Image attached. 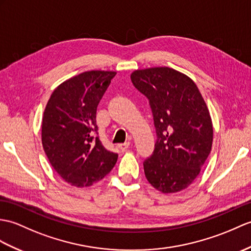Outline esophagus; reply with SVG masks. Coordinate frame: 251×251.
Instances as JSON below:
<instances>
[{"label": "esophagus", "instance_id": "esophagus-1", "mask_svg": "<svg viewBox=\"0 0 251 251\" xmlns=\"http://www.w3.org/2000/svg\"><path fill=\"white\" fill-rule=\"evenodd\" d=\"M129 145H130V142H129V141H127V142H125V143L119 144V145H118V148H119L120 150H122V151H125L126 149L129 148Z\"/></svg>", "mask_w": 251, "mask_h": 251}]
</instances>
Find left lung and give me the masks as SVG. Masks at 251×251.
I'll return each mask as SVG.
<instances>
[{
	"mask_svg": "<svg viewBox=\"0 0 251 251\" xmlns=\"http://www.w3.org/2000/svg\"><path fill=\"white\" fill-rule=\"evenodd\" d=\"M132 84L148 97L157 140L144 160L149 183L164 194L187 188L211 153L213 124L206 103L188 75L170 67L138 69Z\"/></svg>",
	"mask_w": 251,
	"mask_h": 251,
	"instance_id": "left-lung-1",
	"label": "left lung"
}]
</instances>
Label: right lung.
<instances>
[{"instance_id": "right-lung-1", "label": "right lung", "mask_w": 251, "mask_h": 251, "mask_svg": "<svg viewBox=\"0 0 251 251\" xmlns=\"http://www.w3.org/2000/svg\"><path fill=\"white\" fill-rule=\"evenodd\" d=\"M115 72H84L64 81L44 111L42 142L51 166L75 187H89L112 170L118 154L98 138L96 111Z\"/></svg>"}]
</instances>
